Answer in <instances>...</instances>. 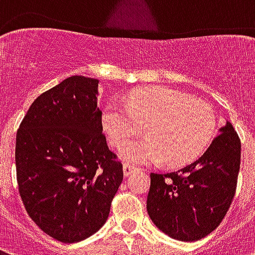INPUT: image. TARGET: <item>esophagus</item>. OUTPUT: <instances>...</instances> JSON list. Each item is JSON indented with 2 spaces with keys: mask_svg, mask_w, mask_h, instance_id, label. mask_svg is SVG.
I'll return each instance as SVG.
<instances>
[{
  "mask_svg": "<svg viewBox=\"0 0 255 255\" xmlns=\"http://www.w3.org/2000/svg\"><path fill=\"white\" fill-rule=\"evenodd\" d=\"M123 171H124V175H126V176H128V175H131V173H133V172L140 171V169H139L138 166L131 165V164L126 162V164L123 165Z\"/></svg>",
  "mask_w": 255,
  "mask_h": 255,
  "instance_id": "34e87169",
  "label": "esophagus"
}]
</instances>
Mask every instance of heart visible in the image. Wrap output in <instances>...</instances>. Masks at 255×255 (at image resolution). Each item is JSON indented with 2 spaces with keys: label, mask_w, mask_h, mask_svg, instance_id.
<instances>
[{
  "label": "heart",
  "mask_w": 255,
  "mask_h": 255,
  "mask_svg": "<svg viewBox=\"0 0 255 255\" xmlns=\"http://www.w3.org/2000/svg\"><path fill=\"white\" fill-rule=\"evenodd\" d=\"M104 127L116 147H122L146 128L147 139L127 144L120 151L135 164L187 165L202 154L217 127L216 113L202 101L166 89L133 91L127 104L113 100L105 106Z\"/></svg>",
  "instance_id": "b5f03b06"
}]
</instances>
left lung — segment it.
Wrapping results in <instances>:
<instances>
[{
	"label": "left lung",
	"instance_id": "1",
	"mask_svg": "<svg viewBox=\"0 0 255 255\" xmlns=\"http://www.w3.org/2000/svg\"><path fill=\"white\" fill-rule=\"evenodd\" d=\"M241 139L227 122L197 161L171 173H150L147 213L172 239L195 242L213 232L235 197Z\"/></svg>",
	"mask_w": 255,
	"mask_h": 255
}]
</instances>
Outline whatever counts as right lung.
Returning <instances> with one entry per match:
<instances>
[{
    "label": "right lung",
    "mask_w": 255,
    "mask_h": 255,
    "mask_svg": "<svg viewBox=\"0 0 255 255\" xmlns=\"http://www.w3.org/2000/svg\"><path fill=\"white\" fill-rule=\"evenodd\" d=\"M98 80L71 76L36 98L16 135V176L24 208L63 243L94 235L108 220L123 165L102 133Z\"/></svg>",
    "instance_id": "right-lung-1"
}]
</instances>
